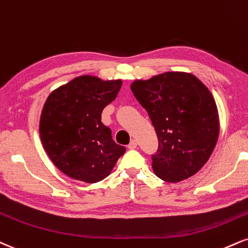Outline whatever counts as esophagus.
<instances>
[{
	"label": "esophagus",
	"instance_id": "34e87169",
	"mask_svg": "<svg viewBox=\"0 0 248 248\" xmlns=\"http://www.w3.org/2000/svg\"><path fill=\"white\" fill-rule=\"evenodd\" d=\"M137 147V142L135 140H133V141H130L129 144H128V149H136Z\"/></svg>",
	"mask_w": 248,
	"mask_h": 248
}]
</instances>
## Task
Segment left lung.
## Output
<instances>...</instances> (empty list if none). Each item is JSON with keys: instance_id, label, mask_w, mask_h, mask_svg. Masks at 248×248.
Wrapping results in <instances>:
<instances>
[{"instance_id": "obj_1", "label": "left lung", "mask_w": 248, "mask_h": 248, "mask_svg": "<svg viewBox=\"0 0 248 248\" xmlns=\"http://www.w3.org/2000/svg\"><path fill=\"white\" fill-rule=\"evenodd\" d=\"M158 137L155 174L179 183L202 169L219 134L218 111L208 88L192 74L169 73L130 85Z\"/></svg>"}]
</instances>
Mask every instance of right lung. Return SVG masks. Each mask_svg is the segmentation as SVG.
<instances>
[{
  "label": "right lung",
  "mask_w": 248,
  "mask_h": 248,
  "mask_svg": "<svg viewBox=\"0 0 248 248\" xmlns=\"http://www.w3.org/2000/svg\"><path fill=\"white\" fill-rule=\"evenodd\" d=\"M121 85L120 79L79 76L47 98L39 124L40 139L52 162L68 177L98 183L126 151L101 122L103 109L115 99Z\"/></svg>",
  "instance_id": "obj_1"
}]
</instances>
